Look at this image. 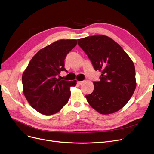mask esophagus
<instances>
[{"label":"esophagus","instance_id":"obj_1","mask_svg":"<svg viewBox=\"0 0 154 154\" xmlns=\"http://www.w3.org/2000/svg\"><path fill=\"white\" fill-rule=\"evenodd\" d=\"M83 82H84V81H78V82H77V84H79V85H81Z\"/></svg>","mask_w":154,"mask_h":154}]
</instances>
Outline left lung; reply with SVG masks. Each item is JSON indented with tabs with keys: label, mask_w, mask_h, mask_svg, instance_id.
I'll return each mask as SVG.
<instances>
[{
	"label": "left lung",
	"mask_w": 154,
	"mask_h": 154,
	"mask_svg": "<svg viewBox=\"0 0 154 154\" xmlns=\"http://www.w3.org/2000/svg\"><path fill=\"white\" fill-rule=\"evenodd\" d=\"M95 70L101 71L100 81L93 82L94 89L85 97L92 108L103 115L122 109L136 88L133 62L114 40L104 35L77 39Z\"/></svg>",
	"instance_id": "1"
}]
</instances>
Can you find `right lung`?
Here are the masks:
<instances>
[{"instance_id": "right-lung-1", "label": "right lung", "mask_w": 154, "mask_h": 154, "mask_svg": "<svg viewBox=\"0 0 154 154\" xmlns=\"http://www.w3.org/2000/svg\"><path fill=\"white\" fill-rule=\"evenodd\" d=\"M76 45V39H60L46 46L32 58L23 72L24 96L43 115L55 114L69 101L70 88L77 81L61 80L59 74L66 71L64 60Z\"/></svg>"}]
</instances>
